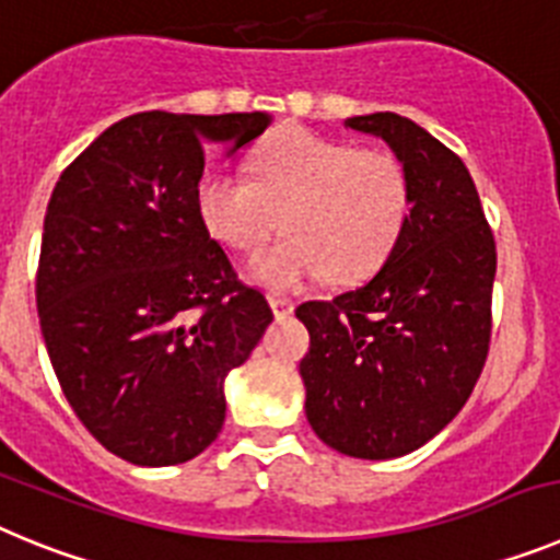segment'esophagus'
<instances>
[{
	"mask_svg": "<svg viewBox=\"0 0 560 560\" xmlns=\"http://www.w3.org/2000/svg\"><path fill=\"white\" fill-rule=\"evenodd\" d=\"M269 305H271V311H275L277 319H283V316H289L291 311H294V303L280 294H269Z\"/></svg>",
	"mask_w": 560,
	"mask_h": 560,
	"instance_id": "esophagus-1",
	"label": "esophagus"
}]
</instances>
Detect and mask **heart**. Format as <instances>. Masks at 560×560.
I'll use <instances>...</instances> for the list:
<instances>
[{"label":"heart","instance_id":"1","mask_svg":"<svg viewBox=\"0 0 560 560\" xmlns=\"http://www.w3.org/2000/svg\"><path fill=\"white\" fill-rule=\"evenodd\" d=\"M255 179L210 173L196 210L215 241L257 252L280 224L289 235L252 260L269 289H296L314 277L355 283L387 264L407 230L409 179L389 151L353 148L308 128H285L252 156Z\"/></svg>","mask_w":560,"mask_h":560}]
</instances>
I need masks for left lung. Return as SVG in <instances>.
Listing matches in <instances>:
<instances>
[{"mask_svg":"<svg viewBox=\"0 0 560 560\" xmlns=\"http://www.w3.org/2000/svg\"><path fill=\"white\" fill-rule=\"evenodd\" d=\"M407 171V230L355 291L296 308L311 334L300 361L316 438L359 459L415 452L457 418L491 345L497 244L471 173L427 128L393 112L348 117Z\"/></svg>","mask_w":560,"mask_h":560,"instance_id":"8db88e82","label":"left lung"}]
</instances>
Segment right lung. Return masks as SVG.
<instances>
[{
  "label": "right lung",
  "instance_id": "right-lung-1",
  "mask_svg": "<svg viewBox=\"0 0 560 560\" xmlns=\"http://www.w3.org/2000/svg\"><path fill=\"white\" fill-rule=\"evenodd\" d=\"M252 114L140 112L61 173L44 215L36 305L69 407L133 465L187 463L224 427V378L271 316L196 210L207 142L269 128Z\"/></svg>",
  "mask_w": 560,
  "mask_h": 560
}]
</instances>
